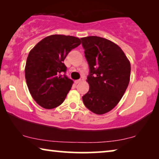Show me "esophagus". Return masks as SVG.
<instances>
[{
    "mask_svg": "<svg viewBox=\"0 0 159 159\" xmlns=\"http://www.w3.org/2000/svg\"><path fill=\"white\" fill-rule=\"evenodd\" d=\"M80 80H81L80 79H79V80H75V81H74V83H76V84H78V83H79L80 82Z\"/></svg>",
    "mask_w": 159,
    "mask_h": 159,
    "instance_id": "1",
    "label": "esophagus"
}]
</instances>
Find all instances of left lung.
<instances>
[{
	"instance_id": "left-lung-1",
	"label": "left lung",
	"mask_w": 159,
	"mask_h": 159,
	"mask_svg": "<svg viewBox=\"0 0 159 159\" xmlns=\"http://www.w3.org/2000/svg\"><path fill=\"white\" fill-rule=\"evenodd\" d=\"M89 65V91L82 97L87 108L104 114L117 105L130 82V63L118 45L99 36L82 38Z\"/></svg>"
}]
</instances>
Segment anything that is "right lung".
I'll return each instance as SVG.
<instances>
[{
	"label": "right lung",
	"instance_id": "right-lung-1",
	"mask_svg": "<svg viewBox=\"0 0 159 159\" xmlns=\"http://www.w3.org/2000/svg\"><path fill=\"white\" fill-rule=\"evenodd\" d=\"M80 43L74 36L51 35L29 52L25 66L26 84L32 98L43 108L60 106L71 90L74 81L66 76L64 60Z\"/></svg>",
	"mask_w": 159,
	"mask_h": 159
}]
</instances>
